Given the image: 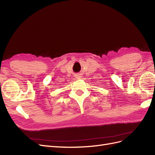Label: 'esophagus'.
<instances>
[{
	"instance_id": "1",
	"label": "esophagus",
	"mask_w": 155,
	"mask_h": 155,
	"mask_svg": "<svg viewBox=\"0 0 155 155\" xmlns=\"http://www.w3.org/2000/svg\"><path fill=\"white\" fill-rule=\"evenodd\" d=\"M77 78H79V77H77Z\"/></svg>"
}]
</instances>
